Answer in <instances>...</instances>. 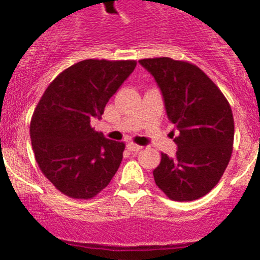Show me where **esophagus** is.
<instances>
[{"label":"esophagus","instance_id":"1","mask_svg":"<svg viewBox=\"0 0 260 260\" xmlns=\"http://www.w3.org/2000/svg\"><path fill=\"white\" fill-rule=\"evenodd\" d=\"M127 149L129 150V151H132V152H137V151H140V150H141L142 147L140 146V145L133 144V142H128V144H127Z\"/></svg>","mask_w":260,"mask_h":260}]
</instances>
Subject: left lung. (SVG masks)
<instances>
[{
  "label": "left lung",
  "instance_id": "left-lung-1",
  "mask_svg": "<svg viewBox=\"0 0 260 260\" xmlns=\"http://www.w3.org/2000/svg\"><path fill=\"white\" fill-rule=\"evenodd\" d=\"M156 81L169 122L178 129L176 155L161 152L154 169L157 187L171 200L203 198L222 178L234 150L235 123L229 101L200 68L171 57L142 59Z\"/></svg>",
  "mask_w": 260,
  "mask_h": 260
}]
</instances>
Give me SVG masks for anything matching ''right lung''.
Masks as SVG:
<instances>
[{
    "label": "right lung",
    "instance_id": "1",
    "mask_svg": "<svg viewBox=\"0 0 260 260\" xmlns=\"http://www.w3.org/2000/svg\"><path fill=\"white\" fill-rule=\"evenodd\" d=\"M136 60L88 59L53 79L30 120V140L41 172L72 199H92L110 183L125 149L91 125L135 70Z\"/></svg>",
    "mask_w": 260,
    "mask_h": 260
}]
</instances>
